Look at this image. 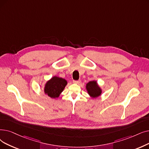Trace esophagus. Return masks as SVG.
<instances>
[{"label": "esophagus", "instance_id": "1", "mask_svg": "<svg viewBox=\"0 0 149 149\" xmlns=\"http://www.w3.org/2000/svg\"><path fill=\"white\" fill-rule=\"evenodd\" d=\"M80 81V80H73V83L75 84H79Z\"/></svg>", "mask_w": 149, "mask_h": 149}]
</instances>
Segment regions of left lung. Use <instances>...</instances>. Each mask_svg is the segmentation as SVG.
Returning <instances> with one entry per match:
<instances>
[{
	"instance_id": "8db88e82",
	"label": "left lung",
	"mask_w": 149,
	"mask_h": 149,
	"mask_svg": "<svg viewBox=\"0 0 149 149\" xmlns=\"http://www.w3.org/2000/svg\"><path fill=\"white\" fill-rule=\"evenodd\" d=\"M86 89L89 95L93 99L97 98L102 93V89L96 80L90 81L86 83Z\"/></svg>"
}]
</instances>
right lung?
<instances>
[{
	"instance_id": "add662e5",
	"label": "right lung",
	"mask_w": 149,
	"mask_h": 149,
	"mask_svg": "<svg viewBox=\"0 0 149 149\" xmlns=\"http://www.w3.org/2000/svg\"><path fill=\"white\" fill-rule=\"evenodd\" d=\"M68 81L61 77L54 76L44 84V93L52 99H56L63 91Z\"/></svg>"
}]
</instances>
